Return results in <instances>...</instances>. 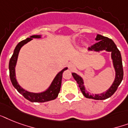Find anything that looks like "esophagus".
I'll use <instances>...</instances> for the list:
<instances>
[{
	"mask_svg": "<svg viewBox=\"0 0 128 128\" xmlns=\"http://www.w3.org/2000/svg\"><path fill=\"white\" fill-rule=\"evenodd\" d=\"M68 67H69V69H70L71 71H74V70H76V66H75V65H74V64H72V63L69 64Z\"/></svg>",
	"mask_w": 128,
	"mask_h": 128,
	"instance_id": "1",
	"label": "esophagus"
}]
</instances>
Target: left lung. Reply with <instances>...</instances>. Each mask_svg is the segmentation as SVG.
<instances>
[{"label": "left lung", "mask_w": 128, "mask_h": 128, "mask_svg": "<svg viewBox=\"0 0 128 128\" xmlns=\"http://www.w3.org/2000/svg\"><path fill=\"white\" fill-rule=\"evenodd\" d=\"M95 40L98 42L88 48V50L89 52H100V51L105 50L106 52H111V58L116 74L115 79L114 80L111 86L103 93L91 94L86 91L85 86L84 84L83 78L80 75H78L74 72L72 73V74L75 80L78 83V86L80 88L82 94L86 98H90V99L97 100H102L107 99L112 96L116 91L118 87L119 86L123 80V66H122V61L120 52L118 49L117 46L112 39H110L108 37L104 36L100 34H97Z\"/></svg>", "instance_id": "obj_1"}]
</instances>
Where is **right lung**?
<instances>
[{
	"instance_id": "1",
	"label": "right lung",
	"mask_w": 128,
	"mask_h": 128,
	"mask_svg": "<svg viewBox=\"0 0 128 128\" xmlns=\"http://www.w3.org/2000/svg\"><path fill=\"white\" fill-rule=\"evenodd\" d=\"M42 35H32L30 36V38H27L24 40L21 41L17 44L15 48L14 52L12 57H11L10 62H9V73H10V78L11 82L13 86L17 90V91L19 93L22 94L26 100H29L31 102H45L50 101L56 99L58 97V94L60 92L61 84H62V74L64 71L68 69V67L64 68L61 71L58 72L56 74L54 80H52V83L49 86V87L43 92L34 93V92H30L24 89L21 87V86L19 85L18 82L16 80V72H15V68L17 63L18 56L21 48L24 44L33 40V38H40Z\"/></svg>"
}]
</instances>
